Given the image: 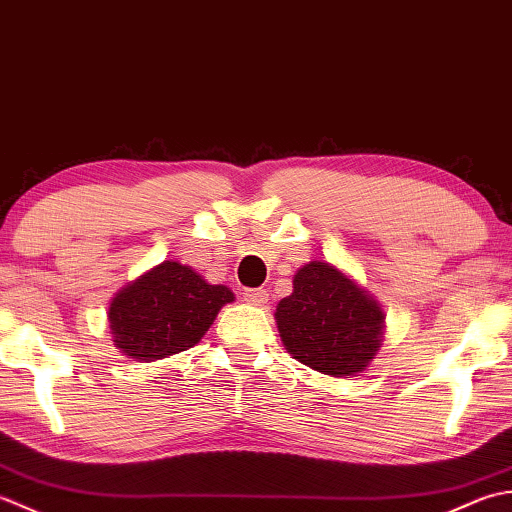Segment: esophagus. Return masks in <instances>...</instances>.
Segmentation results:
<instances>
[{
    "mask_svg": "<svg viewBox=\"0 0 512 512\" xmlns=\"http://www.w3.org/2000/svg\"><path fill=\"white\" fill-rule=\"evenodd\" d=\"M243 298H245L247 305H252V307H265L267 300H269V294H267L265 289H247L245 294H243Z\"/></svg>",
    "mask_w": 512,
    "mask_h": 512,
    "instance_id": "esophagus-1",
    "label": "esophagus"
}]
</instances>
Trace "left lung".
<instances>
[{
  "instance_id": "left-lung-1",
  "label": "left lung",
  "mask_w": 512,
  "mask_h": 512,
  "mask_svg": "<svg viewBox=\"0 0 512 512\" xmlns=\"http://www.w3.org/2000/svg\"><path fill=\"white\" fill-rule=\"evenodd\" d=\"M285 349L309 369L344 378L369 367L384 340V309L367 289L327 260L294 274V291L278 302Z\"/></svg>"
}]
</instances>
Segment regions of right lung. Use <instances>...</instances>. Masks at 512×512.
<instances>
[{
	"label": "right lung",
	"instance_id": "right-lung-1",
	"mask_svg": "<svg viewBox=\"0 0 512 512\" xmlns=\"http://www.w3.org/2000/svg\"><path fill=\"white\" fill-rule=\"evenodd\" d=\"M227 302H234L229 287L207 283L179 260H163L110 300L112 342L139 362L170 358L201 342Z\"/></svg>",
	"mask_w": 512,
	"mask_h": 512
}]
</instances>
